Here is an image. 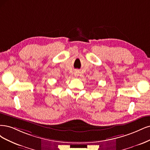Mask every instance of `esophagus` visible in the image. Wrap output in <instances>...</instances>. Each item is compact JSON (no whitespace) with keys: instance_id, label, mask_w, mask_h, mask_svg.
<instances>
[{"instance_id":"34e87169","label":"esophagus","mask_w":150,"mask_h":150,"mask_svg":"<svg viewBox=\"0 0 150 150\" xmlns=\"http://www.w3.org/2000/svg\"><path fill=\"white\" fill-rule=\"evenodd\" d=\"M74 75H75V76H78L79 75V72L78 71H76L75 72V74H74Z\"/></svg>"}]
</instances>
